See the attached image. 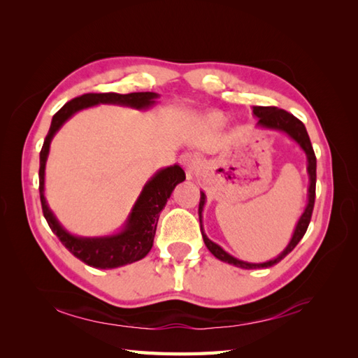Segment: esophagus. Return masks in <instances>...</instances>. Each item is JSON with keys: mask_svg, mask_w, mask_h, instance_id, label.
Segmentation results:
<instances>
[{"mask_svg": "<svg viewBox=\"0 0 358 358\" xmlns=\"http://www.w3.org/2000/svg\"><path fill=\"white\" fill-rule=\"evenodd\" d=\"M180 162L186 169L187 178H192L194 173L196 172V169H199V166H200V158L194 154H183L180 157Z\"/></svg>", "mask_w": 358, "mask_h": 358, "instance_id": "obj_1", "label": "esophagus"}]
</instances>
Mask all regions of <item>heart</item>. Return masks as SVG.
Segmentation results:
<instances>
[{
    "label": "heart",
    "instance_id": "obj_1",
    "mask_svg": "<svg viewBox=\"0 0 358 358\" xmlns=\"http://www.w3.org/2000/svg\"><path fill=\"white\" fill-rule=\"evenodd\" d=\"M210 121H212V123H214V124H222V123H223V117H220V115H214V117L210 118Z\"/></svg>",
    "mask_w": 358,
    "mask_h": 358
}]
</instances>
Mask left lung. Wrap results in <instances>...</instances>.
<instances>
[{
  "label": "left lung",
  "mask_w": 358,
  "mask_h": 358,
  "mask_svg": "<svg viewBox=\"0 0 358 358\" xmlns=\"http://www.w3.org/2000/svg\"><path fill=\"white\" fill-rule=\"evenodd\" d=\"M252 112H254V115L258 118L257 126L264 127V129H273V131H281V132L287 134L294 141L300 144V148L303 150H305V154L308 157L309 189H308V206H306L305 212L301 214L299 223H296V226H295V231H294L291 241H289V245L286 246V249L278 257L273 258V260L264 262V263H248V262L238 260V258L229 255L226 252V250H223L218 245H215L214 241H210L208 238V235L204 234L203 224H201V212H203V208H204V203H206V195H204V192H200L201 196H200L199 214H200V229H201L204 245H206V248L210 250V254L217 257L218 260L234 264V266H237V268H243V269L271 268V266L277 264L278 262L283 260V258L289 252H291V250L296 245H299V241L303 238V235L306 234L309 222H310V217H313L314 203H315V181H317V158H315L313 144H310V140H309V135L306 132L305 124H303L299 118H295L292 113H289L283 109L273 108V106H254Z\"/></svg>",
  "instance_id": "8db88e82"
}]
</instances>
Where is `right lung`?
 <instances>
[{
    "label": "right lung",
    "mask_w": 358,
    "mask_h": 358,
    "mask_svg": "<svg viewBox=\"0 0 358 358\" xmlns=\"http://www.w3.org/2000/svg\"><path fill=\"white\" fill-rule=\"evenodd\" d=\"M158 94L155 92H134V94H85L73 98L66 103L52 118L50 129L44 138V144L40 152V199L41 208L45 222H48L52 232L57 235L59 241L63 243L66 249L73 254L81 262L98 269H113L120 268L129 263L138 262L149 254L154 245V237L157 231V223L159 218V212L166 206L172 191L178 183L185 181L186 175L178 164L166 167L158 171L146 185L134 204L132 212L127 217V222L121 232L109 237H75L67 232L59 224L57 217L49 209V204L44 196V169L48 162L50 141L53 135L58 132L67 120L73 113L81 109L92 108L96 104H120L129 106L135 109H148L149 106L155 103Z\"/></svg>",
    "instance_id": "add662e5"
}]
</instances>
